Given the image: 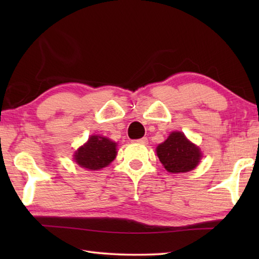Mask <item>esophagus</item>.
<instances>
[{
  "mask_svg": "<svg viewBox=\"0 0 259 259\" xmlns=\"http://www.w3.org/2000/svg\"><path fill=\"white\" fill-rule=\"evenodd\" d=\"M135 143L140 144V145H146V144L148 143V140H147V138H146V137H143V138H140V139L135 140Z\"/></svg>",
  "mask_w": 259,
  "mask_h": 259,
  "instance_id": "1",
  "label": "esophagus"
}]
</instances>
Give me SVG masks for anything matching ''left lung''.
<instances>
[{
    "mask_svg": "<svg viewBox=\"0 0 259 259\" xmlns=\"http://www.w3.org/2000/svg\"><path fill=\"white\" fill-rule=\"evenodd\" d=\"M156 154L166 171L187 172L199 164L201 152L182 133H171L164 143L156 147Z\"/></svg>",
    "mask_w": 259,
    "mask_h": 259,
    "instance_id": "8db88e82",
    "label": "left lung"
}]
</instances>
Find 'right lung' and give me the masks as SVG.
I'll return each instance as SVG.
<instances>
[{
	"label": "right lung",
	"mask_w": 259,
	"mask_h": 259,
	"mask_svg": "<svg viewBox=\"0 0 259 259\" xmlns=\"http://www.w3.org/2000/svg\"><path fill=\"white\" fill-rule=\"evenodd\" d=\"M116 144L106 137L91 136L89 140L75 152L74 160L78 165L89 170L107 166L116 156Z\"/></svg>",
	"instance_id": "add662e5"
}]
</instances>
